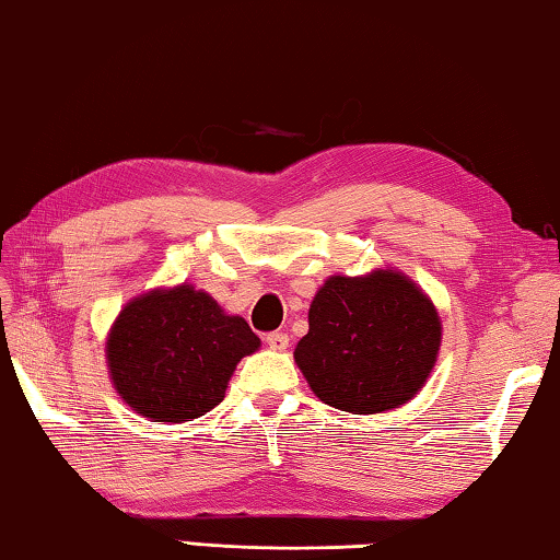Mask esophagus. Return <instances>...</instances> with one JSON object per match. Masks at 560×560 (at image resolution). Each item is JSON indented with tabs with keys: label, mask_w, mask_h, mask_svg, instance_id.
I'll use <instances>...</instances> for the list:
<instances>
[{
	"label": "esophagus",
	"mask_w": 560,
	"mask_h": 560,
	"mask_svg": "<svg viewBox=\"0 0 560 560\" xmlns=\"http://www.w3.org/2000/svg\"><path fill=\"white\" fill-rule=\"evenodd\" d=\"M266 343H269V349H273V351H287V346H289V336H287V334H281V331L266 334Z\"/></svg>",
	"instance_id": "obj_1"
}]
</instances>
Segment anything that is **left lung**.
Wrapping results in <instances>:
<instances>
[{"mask_svg": "<svg viewBox=\"0 0 560 560\" xmlns=\"http://www.w3.org/2000/svg\"><path fill=\"white\" fill-rule=\"evenodd\" d=\"M441 316L431 296L394 266L334 273L308 306L294 361L312 392L339 411L369 416L404 406L436 366Z\"/></svg>", "mask_w": 560, "mask_h": 560, "instance_id": "8db88e82", "label": "left lung"}]
</instances>
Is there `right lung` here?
<instances>
[{"instance_id":"add662e5","label":"right lung","mask_w":560,"mask_h":560,"mask_svg":"<svg viewBox=\"0 0 560 560\" xmlns=\"http://www.w3.org/2000/svg\"><path fill=\"white\" fill-rule=\"evenodd\" d=\"M259 346L242 316L184 281L127 301L106 334L104 357L114 392L131 411L184 423L224 401L236 363Z\"/></svg>"}]
</instances>
